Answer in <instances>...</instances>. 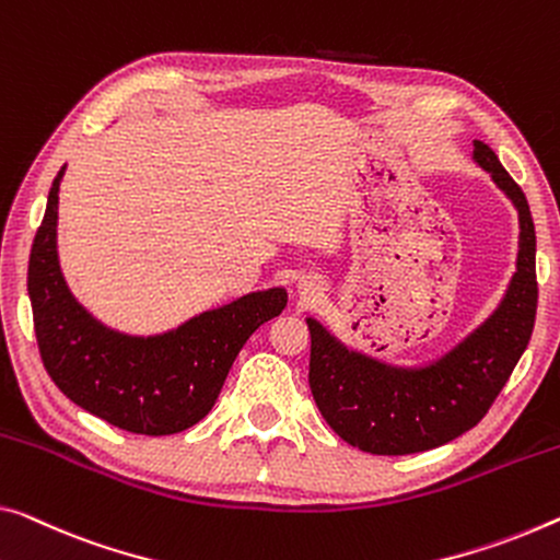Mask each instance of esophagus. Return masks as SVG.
I'll list each match as a JSON object with an SVG mask.
<instances>
[{"label": "esophagus", "instance_id": "34e87169", "mask_svg": "<svg viewBox=\"0 0 560 560\" xmlns=\"http://www.w3.org/2000/svg\"><path fill=\"white\" fill-rule=\"evenodd\" d=\"M298 292H300V295H315V292H317V282L315 280H310V278H300L298 280Z\"/></svg>", "mask_w": 560, "mask_h": 560}]
</instances>
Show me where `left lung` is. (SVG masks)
I'll list each match as a JSON object with an SVG mask.
<instances>
[{"label":"left lung","mask_w":560,"mask_h":560,"mask_svg":"<svg viewBox=\"0 0 560 560\" xmlns=\"http://www.w3.org/2000/svg\"><path fill=\"white\" fill-rule=\"evenodd\" d=\"M472 162L518 212L515 272L483 323L443 355L398 365L348 348L320 320L305 317L310 390L328 425L352 448L408 455L463 435L493 406L528 348L538 305L536 228L528 200L486 142L472 140Z\"/></svg>","instance_id":"obj_1"}]
</instances>
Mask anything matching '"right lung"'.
I'll list each match as a JSON object with an SVG mask.
<instances>
[{
  "instance_id": "add662e5",
  "label": "right lung",
  "mask_w": 560,
  "mask_h": 560,
  "mask_svg": "<svg viewBox=\"0 0 560 560\" xmlns=\"http://www.w3.org/2000/svg\"><path fill=\"white\" fill-rule=\"evenodd\" d=\"M65 170L51 183L27 272L42 363L67 398L109 425L144 435L179 433L212 410L237 352L285 310L288 290L247 292L152 335L109 328L74 298L59 265Z\"/></svg>"
}]
</instances>
